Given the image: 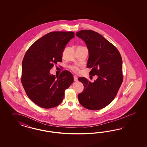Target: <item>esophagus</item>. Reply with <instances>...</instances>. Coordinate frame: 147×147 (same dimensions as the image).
I'll use <instances>...</instances> for the list:
<instances>
[{"instance_id":"obj_1","label":"esophagus","mask_w":147,"mask_h":147,"mask_svg":"<svg viewBox=\"0 0 147 147\" xmlns=\"http://www.w3.org/2000/svg\"><path fill=\"white\" fill-rule=\"evenodd\" d=\"M74 80L75 81H78V77L76 76H74Z\"/></svg>"}]
</instances>
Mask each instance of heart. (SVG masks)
Listing matches in <instances>:
<instances>
[{
  "label": "heart",
  "instance_id": "heart-1",
  "mask_svg": "<svg viewBox=\"0 0 147 147\" xmlns=\"http://www.w3.org/2000/svg\"><path fill=\"white\" fill-rule=\"evenodd\" d=\"M70 69H71V71H72L73 72H74V73H78L79 71V67H78L77 66H76V65H73V66H70Z\"/></svg>",
  "mask_w": 147,
  "mask_h": 147
}]
</instances>
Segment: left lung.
<instances>
[{"mask_svg":"<svg viewBox=\"0 0 147 147\" xmlns=\"http://www.w3.org/2000/svg\"><path fill=\"white\" fill-rule=\"evenodd\" d=\"M76 36L85 41L89 52L87 68H92L90 76H98L94 82L84 77L78 80L84 86L79 94L80 104L90 110L106 107L114 99L123 81L122 60L115 46L96 32L84 30Z\"/></svg>","mask_w":147,"mask_h":147,"instance_id":"1","label":"left lung"}]
</instances>
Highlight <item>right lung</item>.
<instances>
[{"label": "right lung", "mask_w": 147, "mask_h": 147, "mask_svg": "<svg viewBox=\"0 0 147 147\" xmlns=\"http://www.w3.org/2000/svg\"><path fill=\"white\" fill-rule=\"evenodd\" d=\"M73 32H52L36 40L27 51L22 62L21 81L27 96L39 107L52 108L62 102L65 91L74 79L65 70L51 75L54 64L62 61L63 51L74 38Z\"/></svg>", "instance_id": "right-lung-1"}]
</instances>
